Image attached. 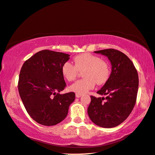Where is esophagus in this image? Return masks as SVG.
<instances>
[{"instance_id": "34e87169", "label": "esophagus", "mask_w": 155, "mask_h": 155, "mask_svg": "<svg viewBox=\"0 0 155 155\" xmlns=\"http://www.w3.org/2000/svg\"><path fill=\"white\" fill-rule=\"evenodd\" d=\"M75 96H76V97H78V98H79V97H81V96H82V94H75Z\"/></svg>"}]
</instances>
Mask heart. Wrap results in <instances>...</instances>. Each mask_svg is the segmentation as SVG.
Listing matches in <instances>:
<instances>
[{
  "instance_id": "b5f03b06",
  "label": "heart",
  "mask_w": 155,
  "mask_h": 155,
  "mask_svg": "<svg viewBox=\"0 0 155 155\" xmlns=\"http://www.w3.org/2000/svg\"><path fill=\"white\" fill-rule=\"evenodd\" d=\"M74 65L67 61L61 67V74L67 81H73L77 78L78 71H82L84 78L75 82L69 90L75 93L84 94L92 90L96 84H104L110 76L107 63L90 53H83L74 58Z\"/></svg>"
}]
</instances>
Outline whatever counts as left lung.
Instances as JSON below:
<instances>
[{
	"mask_svg": "<svg viewBox=\"0 0 155 155\" xmlns=\"http://www.w3.org/2000/svg\"><path fill=\"white\" fill-rule=\"evenodd\" d=\"M108 58L111 73L108 81L97 92L105 97L91 96L88 116L95 124L102 128L117 126L128 117L136 104L139 78L136 69L129 58L114 49L95 51ZM104 99L105 102L102 101Z\"/></svg>",
	"mask_w": 155,
	"mask_h": 155,
	"instance_id": "obj_1",
	"label": "left lung"
}]
</instances>
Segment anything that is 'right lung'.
Returning <instances> with one entry per match:
<instances>
[{"mask_svg": "<svg viewBox=\"0 0 155 155\" xmlns=\"http://www.w3.org/2000/svg\"><path fill=\"white\" fill-rule=\"evenodd\" d=\"M69 54L44 50L25 61L19 73L18 90L27 112L35 121L54 126L64 120L75 94L59 92L66 86L61 67Z\"/></svg>", "mask_w": 155, "mask_h": 155, "instance_id": "right-lung-1", "label": "right lung"}]
</instances>
